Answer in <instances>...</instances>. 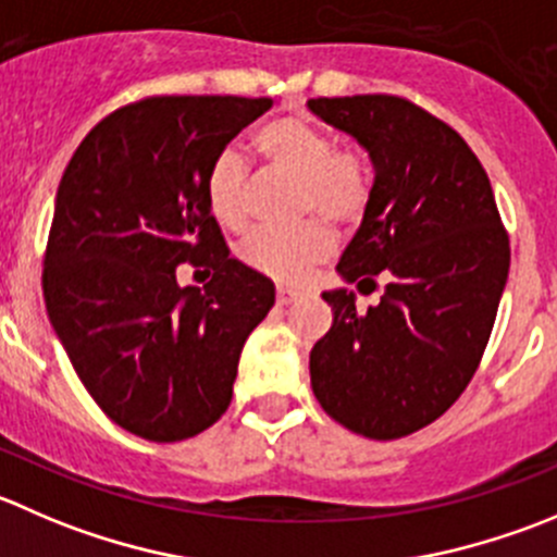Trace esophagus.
Instances as JSON below:
<instances>
[{
	"mask_svg": "<svg viewBox=\"0 0 557 557\" xmlns=\"http://www.w3.org/2000/svg\"><path fill=\"white\" fill-rule=\"evenodd\" d=\"M296 299H299V290H294V288H277V305H280V307L294 305Z\"/></svg>",
	"mask_w": 557,
	"mask_h": 557,
	"instance_id": "esophagus-1",
	"label": "esophagus"
}]
</instances>
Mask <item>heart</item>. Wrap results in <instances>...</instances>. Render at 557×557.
Masks as SVG:
<instances>
[{
	"label": "heart",
	"instance_id": "b5f03b06",
	"mask_svg": "<svg viewBox=\"0 0 557 557\" xmlns=\"http://www.w3.org/2000/svg\"><path fill=\"white\" fill-rule=\"evenodd\" d=\"M256 149L274 174L296 182V218L310 220L294 231H261L239 247L247 269L283 285H296L334 252L332 225L348 228L370 207V171L361 154L337 149L329 129L301 116H280L258 129ZM250 171L236 149H223L203 180L212 218L228 231L250 225Z\"/></svg>",
	"mask_w": 557,
	"mask_h": 557
}]
</instances>
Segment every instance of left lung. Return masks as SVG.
I'll return each instance as SVG.
<instances>
[{
  "label": "left lung",
  "mask_w": 557,
  "mask_h": 557,
  "mask_svg": "<svg viewBox=\"0 0 557 557\" xmlns=\"http://www.w3.org/2000/svg\"><path fill=\"white\" fill-rule=\"evenodd\" d=\"M307 108L370 154V207L337 272L381 301L356 310L323 290L332 329L310 350L312 394L334 422L394 441L428 428L466 392L509 277L493 187L460 133L394 95L315 97Z\"/></svg>",
  "instance_id": "obj_1"
}]
</instances>
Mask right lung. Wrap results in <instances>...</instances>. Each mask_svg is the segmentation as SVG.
<instances>
[{"label":"right lung","instance_id":"1","mask_svg":"<svg viewBox=\"0 0 557 557\" xmlns=\"http://www.w3.org/2000/svg\"><path fill=\"white\" fill-rule=\"evenodd\" d=\"M269 97L165 95L86 133L53 203L42 261L51 326L102 413L174 444L212 428L234 394L245 339L274 285L228 256L203 180ZM213 274L182 289L175 267Z\"/></svg>","mask_w":557,"mask_h":557}]
</instances>
